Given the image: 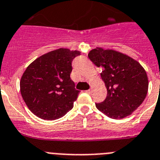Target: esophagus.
<instances>
[{
    "label": "esophagus",
    "instance_id": "1",
    "mask_svg": "<svg viewBox=\"0 0 160 160\" xmlns=\"http://www.w3.org/2000/svg\"><path fill=\"white\" fill-rule=\"evenodd\" d=\"M87 93H91L92 92V89H89V90H87V91H85Z\"/></svg>",
    "mask_w": 160,
    "mask_h": 160
}]
</instances>
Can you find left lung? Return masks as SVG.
<instances>
[{"label": "left lung", "instance_id": "1", "mask_svg": "<svg viewBox=\"0 0 160 160\" xmlns=\"http://www.w3.org/2000/svg\"><path fill=\"white\" fill-rule=\"evenodd\" d=\"M88 57L102 68L100 76L108 92L104 101L96 103V107L112 119L132 115L148 91V75L143 66L124 53L100 47L91 50Z\"/></svg>", "mask_w": 160, "mask_h": 160}]
</instances>
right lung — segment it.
Listing matches in <instances>:
<instances>
[{
  "label": "right lung",
  "instance_id": "1",
  "mask_svg": "<svg viewBox=\"0 0 160 160\" xmlns=\"http://www.w3.org/2000/svg\"><path fill=\"white\" fill-rule=\"evenodd\" d=\"M80 51L60 48L39 57L27 67L20 81L23 100L37 117L54 120L73 108L80 91L70 78L72 61Z\"/></svg>",
  "mask_w": 160,
  "mask_h": 160
}]
</instances>
